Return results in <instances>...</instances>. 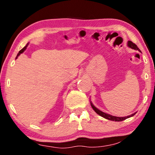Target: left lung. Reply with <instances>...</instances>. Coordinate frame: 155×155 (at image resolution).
I'll return each mask as SVG.
<instances>
[{
	"label": "left lung",
	"mask_w": 155,
	"mask_h": 155,
	"mask_svg": "<svg viewBox=\"0 0 155 155\" xmlns=\"http://www.w3.org/2000/svg\"><path fill=\"white\" fill-rule=\"evenodd\" d=\"M128 45L129 46V47L131 48H132V49H134V50H139V51H140V50H139V48L137 47V45L134 44L133 42H131V41H128ZM91 105H92V107L93 108V110H94L95 111L98 115H100V116L103 117V118H105L107 119V120H110L122 121V120H126V119H127L128 118H130V117L134 116V115H135L136 113H134V114H132L131 115H128V116H126V117H116V116H113V115L107 114V113H103V112H102L101 110H98L97 108L95 107L94 105H93V104L92 103V102H91Z\"/></svg>",
	"instance_id": "obj_1"
}]
</instances>
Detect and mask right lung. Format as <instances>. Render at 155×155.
<instances>
[{
    "label": "right lung",
    "mask_w": 155,
    "mask_h": 155,
    "mask_svg": "<svg viewBox=\"0 0 155 155\" xmlns=\"http://www.w3.org/2000/svg\"><path fill=\"white\" fill-rule=\"evenodd\" d=\"M27 45H26V46H25V47H24V48H22V49H21V50H20V51H19V52H18V53L17 56H16V58H17V57L18 56V55H20V54H21V53H23V52L24 51V50H25V49H26V48H27Z\"/></svg>",
    "instance_id": "obj_1"
}]
</instances>
